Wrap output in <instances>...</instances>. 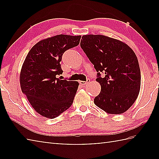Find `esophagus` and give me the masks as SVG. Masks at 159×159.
<instances>
[{"instance_id": "1", "label": "esophagus", "mask_w": 159, "mask_h": 159, "mask_svg": "<svg viewBox=\"0 0 159 159\" xmlns=\"http://www.w3.org/2000/svg\"><path fill=\"white\" fill-rule=\"evenodd\" d=\"M89 82H90V79H88L86 81H83V80H80L79 83H80V84H81V85H86V84H88V83H89Z\"/></svg>"}]
</instances>
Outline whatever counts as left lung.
<instances>
[{"instance_id":"1","label":"left lung","mask_w":159,"mask_h":159,"mask_svg":"<svg viewBox=\"0 0 159 159\" xmlns=\"http://www.w3.org/2000/svg\"><path fill=\"white\" fill-rule=\"evenodd\" d=\"M80 47L98 72L96 80L101 92L94 103L107 114L125 112L140 90L141 73L135 53L124 42L104 35H84Z\"/></svg>"}]
</instances>
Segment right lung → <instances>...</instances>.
<instances>
[{
    "mask_svg": "<svg viewBox=\"0 0 159 159\" xmlns=\"http://www.w3.org/2000/svg\"><path fill=\"white\" fill-rule=\"evenodd\" d=\"M81 36L60 34L45 39L32 47L21 66L22 93L38 114L54 118L73 103L79 83L61 80L60 61L66 50L77 46Z\"/></svg>",
    "mask_w": 159,
    "mask_h": 159,
    "instance_id": "right-lung-1",
    "label": "right lung"
}]
</instances>
